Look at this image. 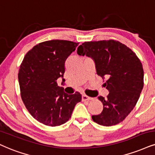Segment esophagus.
Instances as JSON below:
<instances>
[{
    "instance_id": "esophagus-1",
    "label": "esophagus",
    "mask_w": 155,
    "mask_h": 155,
    "mask_svg": "<svg viewBox=\"0 0 155 155\" xmlns=\"http://www.w3.org/2000/svg\"><path fill=\"white\" fill-rule=\"evenodd\" d=\"M82 100H83V101H89L93 100V98H91V97H89L86 95L83 94V95H82Z\"/></svg>"
}]
</instances>
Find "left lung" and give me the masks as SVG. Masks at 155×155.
<instances>
[{
	"label": "left lung",
	"instance_id": "left-lung-1",
	"mask_svg": "<svg viewBox=\"0 0 155 155\" xmlns=\"http://www.w3.org/2000/svg\"><path fill=\"white\" fill-rule=\"evenodd\" d=\"M79 55L94 60L96 72L106 81V98L98 96L104 109L92 116L95 123L110 127L123 121L136 106L144 86L142 62L130 48L116 40L85 41L78 48Z\"/></svg>",
	"mask_w": 155,
	"mask_h": 155
}]
</instances>
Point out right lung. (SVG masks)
I'll use <instances>...</instances> for the list:
<instances>
[{
    "mask_svg": "<svg viewBox=\"0 0 155 155\" xmlns=\"http://www.w3.org/2000/svg\"><path fill=\"white\" fill-rule=\"evenodd\" d=\"M78 44L50 40L38 44L25 55L18 71L21 97L30 114L40 123L57 127L66 123L82 95H68L57 80L64 73V63Z\"/></svg>",
    "mask_w": 155,
    "mask_h": 155,
    "instance_id": "add662e5",
    "label": "right lung"
}]
</instances>
